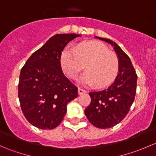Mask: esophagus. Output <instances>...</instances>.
I'll list each match as a JSON object with an SVG mask.
<instances>
[{"mask_svg": "<svg viewBox=\"0 0 156 156\" xmlns=\"http://www.w3.org/2000/svg\"><path fill=\"white\" fill-rule=\"evenodd\" d=\"M85 93H87V91L85 90L84 89H81V88H78V94H85Z\"/></svg>", "mask_w": 156, "mask_h": 156, "instance_id": "34e87169", "label": "esophagus"}]
</instances>
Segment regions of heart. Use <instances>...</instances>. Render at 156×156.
<instances>
[{"mask_svg": "<svg viewBox=\"0 0 156 156\" xmlns=\"http://www.w3.org/2000/svg\"><path fill=\"white\" fill-rule=\"evenodd\" d=\"M62 70L69 78H76L84 69L87 72L80 82L104 87L111 84L119 71V59L105 45L97 42L79 44L75 49L66 48L60 56Z\"/></svg>", "mask_w": 156, "mask_h": 156, "instance_id": "obj_1", "label": "heart"}]
</instances>
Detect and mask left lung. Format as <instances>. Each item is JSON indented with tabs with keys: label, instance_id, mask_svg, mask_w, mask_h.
<instances>
[{
	"label": "left lung",
	"instance_id": "left-lung-1",
	"mask_svg": "<svg viewBox=\"0 0 156 156\" xmlns=\"http://www.w3.org/2000/svg\"><path fill=\"white\" fill-rule=\"evenodd\" d=\"M95 37L111 44L119 59V74L114 82L103 90L90 92V104L84 111L94 126L106 129L118 125L128 113L136 95L137 75L129 56L115 42Z\"/></svg>",
	"mask_w": 156,
	"mask_h": 156
}]
</instances>
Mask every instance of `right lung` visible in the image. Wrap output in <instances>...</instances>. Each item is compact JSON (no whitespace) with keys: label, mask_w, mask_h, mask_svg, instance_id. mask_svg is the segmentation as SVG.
Returning <instances> with one entry per match:
<instances>
[{"label":"right lung","mask_w":156,"mask_h":156,"mask_svg":"<svg viewBox=\"0 0 156 156\" xmlns=\"http://www.w3.org/2000/svg\"><path fill=\"white\" fill-rule=\"evenodd\" d=\"M76 34L53 35L32 53L20 72L18 95L28 122L43 130L62 122L67 104L78 97V87L64 75L60 64L62 51Z\"/></svg>","instance_id":"1"}]
</instances>
